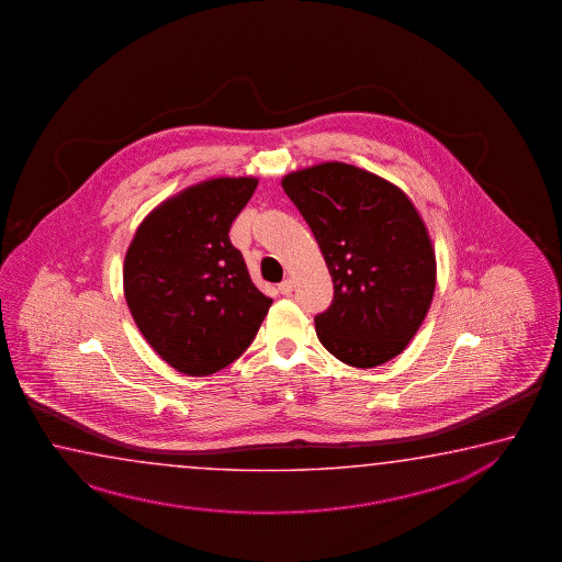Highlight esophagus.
Wrapping results in <instances>:
<instances>
[{
    "label": "esophagus",
    "instance_id": "1",
    "mask_svg": "<svg viewBox=\"0 0 562 562\" xmlns=\"http://www.w3.org/2000/svg\"><path fill=\"white\" fill-rule=\"evenodd\" d=\"M277 289H279V293H281V295H289V293L293 291V281H291V279H285L283 283H279Z\"/></svg>",
    "mask_w": 562,
    "mask_h": 562
}]
</instances>
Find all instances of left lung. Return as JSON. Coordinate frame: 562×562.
<instances>
[{
    "instance_id": "1",
    "label": "left lung",
    "mask_w": 562,
    "mask_h": 562,
    "mask_svg": "<svg viewBox=\"0 0 562 562\" xmlns=\"http://www.w3.org/2000/svg\"><path fill=\"white\" fill-rule=\"evenodd\" d=\"M317 239L335 299L315 317L333 357L374 368L398 357L428 315L436 254L428 227L398 186L345 162L281 180Z\"/></svg>"
}]
</instances>
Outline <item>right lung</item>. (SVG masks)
Listing matches in <instances>:
<instances>
[{
    "mask_svg": "<svg viewBox=\"0 0 562 562\" xmlns=\"http://www.w3.org/2000/svg\"><path fill=\"white\" fill-rule=\"evenodd\" d=\"M257 178H212L164 200L124 256L134 323L156 355L190 376L232 364L251 345L273 299L251 281L229 227Z\"/></svg>",
    "mask_w": 562,
    "mask_h": 562,
    "instance_id": "obj_1",
    "label": "right lung"
}]
</instances>
